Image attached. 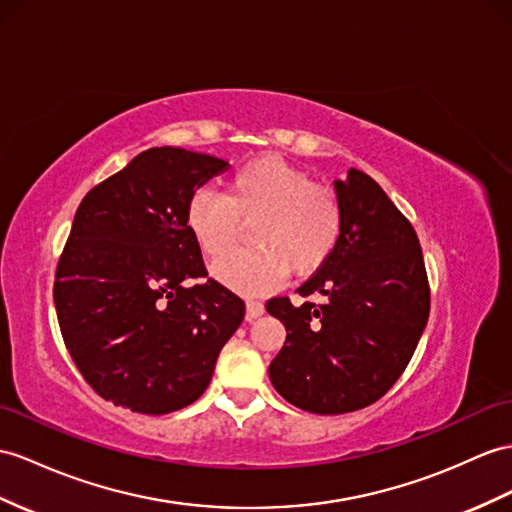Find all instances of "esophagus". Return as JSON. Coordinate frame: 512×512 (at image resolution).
<instances>
[{"instance_id": "esophagus-1", "label": "esophagus", "mask_w": 512, "mask_h": 512, "mask_svg": "<svg viewBox=\"0 0 512 512\" xmlns=\"http://www.w3.org/2000/svg\"><path fill=\"white\" fill-rule=\"evenodd\" d=\"M245 308H247V319H258L265 315V304L258 302V299H247Z\"/></svg>"}]
</instances>
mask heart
I'll return each mask as SVG.
<instances>
[{
	"label": "heart",
	"instance_id": "obj_1",
	"mask_svg": "<svg viewBox=\"0 0 512 512\" xmlns=\"http://www.w3.org/2000/svg\"><path fill=\"white\" fill-rule=\"evenodd\" d=\"M241 220L255 222L250 240L257 247L219 260L213 273L243 295L273 291L291 269L299 276L317 271L339 243L343 223L336 197L276 156L245 162L226 191L199 189L186 206V228L210 258L225 256Z\"/></svg>",
	"mask_w": 512,
	"mask_h": 512
}]
</instances>
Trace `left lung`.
Masks as SVG:
<instances>
[{
	"instance_id": "obj_1",
	"label": "left lung",
	"mask_w": 512,
	"mask_h": 512,
	"mask_svg": "<svg viewBox=\"0 0 512 512\" xmlns=\"http://www.w3.org/2000/svg\"><path fill=\"white\" fill-rule=\"evenodd\" d=\"M341 236L293 306L273 297L286 341L269 378L286 402L315 415L365 408L402 376L430 315V286L415 228L382 186L350 169L334 180Z\"/></svg>"
}]
</instances>
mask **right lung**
<instances>
[{"label": "right lung", "mask_w": 512, "mask_h": 512, "mask_svg": "<svg viewBox=\"0 0 512 512\" xmlns=\"http://www.w3.org/2000/svg\"><path fill=\"white\" fill-rule=\"evenodd\" d=\"M228 162L152 147L86 193L62 249L54 304L97 395L143 415L193 404L245 304L213 278L186 228L191 195ZM202 279V283H197Z\"/></svg>", "instance_id": "add662e5"}]
</instances>
